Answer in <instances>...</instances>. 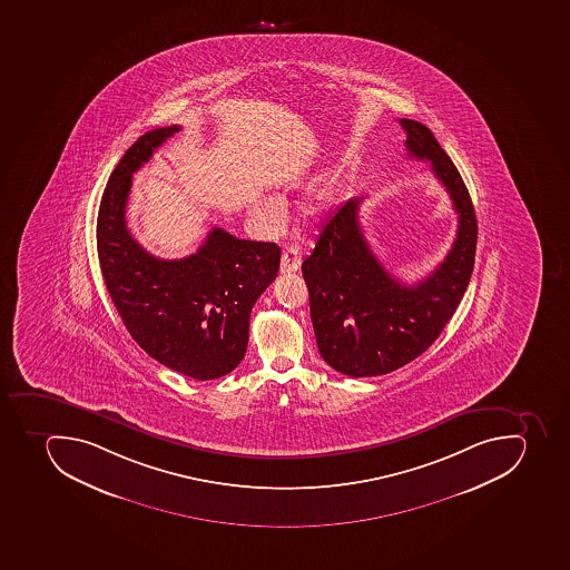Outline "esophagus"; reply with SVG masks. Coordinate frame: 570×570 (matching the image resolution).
Returning <instances> with one entry per match:
<instances>
[{
  "label": "esophagus",
  "mask_w": 570,
  "mask_h": 570,
  "mask_svg": "<svg viewBox=\"0 0 570 570\" xmlns=\"http://www.w3.org/2000/svg\"><path fill=\"white\" fill-rule=\"evenodd\" d=\"M302 267V253L297 247H287L282 254V274L296 273Z\"/></svg>",
  "instance_id": "obj_1"
}]
</instances>
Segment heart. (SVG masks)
<instances>
[{"label": "heart", "instance_id": "b5f03b06", "mask_svg": "<svg viewBox=\"0 0 570 570\" xmlns=\"http://www.w3.org/2000/svg\"><path fill=\"white\" fill-rule=\"evenodd\" d=\"M332 198H334V195H332V191H323L317 195V206H325V204H328V202H332Z\"/></svg>", "mask_w": 570, "mask_h": 570}]
</instances>
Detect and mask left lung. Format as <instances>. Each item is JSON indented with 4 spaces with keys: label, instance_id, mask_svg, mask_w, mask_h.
<instances>
[{
    "label": "left lung",
    "instance_id": "obj_1",
    "mask_svg": "<svg viewBox=\"0 0 570 570\" xmlns=\"http://www.w3.org/2000/svg\"><path fill=\"white\" fill-rule=\"evenodd\" d=\"M410 157L430 160L459 215L453 247L426 278L406 285L375 258L360 225L363 198L346 202L323 225L302 265L317 348L350 377L384 375L412 363L444 331L473 274L479 225L468 187L431 129L399 119Z\"/></svg>",
    "mask_w": 570,
    "mask_h": 570
}]
</instances>
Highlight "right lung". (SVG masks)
I'll list each match as a JSON object with an SVG mask.
<instances>
[{"label":"right lung","mask_w":570,"mask_h":570,"mask_svg":"<svg viewBox=\"0 0 570 570\" xmlns=\"http://www.w3.org/2000/svg\"><path fill=\"white\" fill-rule=\"evenodd\" d=\"M177 131L180 126L148 131L120 158L102 193L97 254L111 302L137 345L175 372L209 381L244 360L250 311L278 276L282 250L220 227L187 258H155L140 247L126 227L131 178Z\"/></svg>","instance_id":"obj_1"}]
</instances>
